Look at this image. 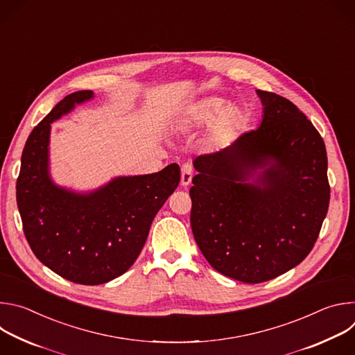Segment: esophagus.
<instances>
[{
	"label": "esophagus",
	"instance_id": "1",
	"mask_svg": "<svg viewBox=\"0 0 355 355\" xmlns=\"http://www.w3.org/2000/svg\"><path fill=\"white\" fill-rule=\"evenodd\" d=\"M192 175H193V166H192V163L185 162V163L181 166V184H182L184 187L189 185V184H191V180H192Z\"/></svg>",
	"mask_w": 355,
	"mask_h": 355
}]
</instances>
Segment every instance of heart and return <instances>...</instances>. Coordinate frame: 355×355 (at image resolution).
<instances>
[{
	"label": "heart",
	"mask_w": 355,
	"mask_h": 355,
	"mask_svg": "<svg viewBox=\"0 0 355 355\" xmlns=\"http://www.w3.org/2000/svg\"><path fill=\"white\" fill-rule=\"evenodd\" d=\"M226 101L218 96H211L199 101L195 104L187 116V125L189 128H204L215 121L211 133L209 140L212 144H223L227 141L234 132L243 123V114L236 108H226Z\"/></svg>",
	"instance_id": "1"
}]
</instances>
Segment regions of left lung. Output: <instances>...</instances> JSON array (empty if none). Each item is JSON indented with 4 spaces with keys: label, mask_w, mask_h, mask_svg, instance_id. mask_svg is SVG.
I'll use <instances>...</instances> for the list:
<instances>
[{
    "label": "left lung",
    "mask_w": 355,
    "mask_h": 355,
    "mask_svg": "<svg viewBox=\"0 0 355 355\" xmlns=\"http://www.w3.org/2000/svg\"><path fill=\"white\" fill-rule=\"evenodd\" d=\"M264 116L229 147L195 159L191 229L220 274L260 284L296 267L312 251L327 215L324 141L289 99L259 89ZM273 163L259 186L246 178Z\"/></svg>",
    "instance_id": "obj_1"
}]
</instances>
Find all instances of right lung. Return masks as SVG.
Here are the masks:
<instances>
[{"label": "right lung", "instance_id": "obj_1", "mask_svg": "<svg viewBox=\"0 0 355 355\" xmlns=\"http://www.w3.org/2000/svg\"><path fill=\"white\" fill-rule=\"evenodd\" d=\"M91 96L88 89L67 95L33 128L17 180V204L33 254L83 285L105 284L132 267L181 177L173 163L156 174L116 178L89 195L53 185L47 174L50 123Z\"/></svg>", "mask_w": 355, "mask_h": 355}]
</instances>
